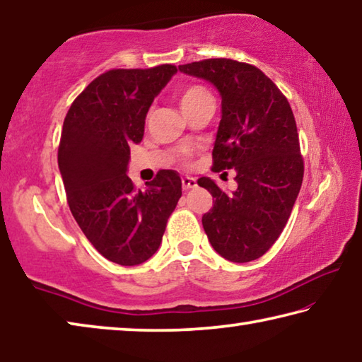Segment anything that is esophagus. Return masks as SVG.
<instances>
[{
    "label": "esophagus",
    "mask_w": 362,
    "mask_h": 362,
    "mask_svg": "<svg viewBox=\"0 0 362 362\" xmlns=\"http://www.w3.org/2000/svg\"><path fill=\"white\" fill-rule=\"evenodd\" d=\"M181 182H182V189H194V187H197V180H195V177H192V176H185L181 180Z\"/></svg>",
    "instance_id": "1"
}]
</instances>
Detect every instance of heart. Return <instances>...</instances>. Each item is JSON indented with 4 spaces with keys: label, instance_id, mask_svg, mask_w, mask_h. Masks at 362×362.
Returning a JSON list of instances; mask_svg holds the SVG:
<instances>
[{
    "label": "heart",
    "instance_id": "heart-1",
    "mask_svg": "<svg viewBox=\"0 0 362 362\" xmlns=\"http://www.w3.org/2000/svg\"><path fill=\"white\" fill-rule=\"evenodd\" d=\"M209 96H210V93L202 86H197V85L187 86L186 90L181 93V107L182 109L191 107V105L197 104L199 100H202V99L209 98Z\"/></svg>",
    "mask_w": 362,
    "mask_h": 362
}]
</instances>
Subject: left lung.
<instances>
[{"label": "left lung", "mask_w": 362, "mask_h": 362, "mask_svg": "<svg viewBox=\"0 0 362 362\" xmlns=\"http://www.w3.org/2000/svg\"><path fill=\"white\" fill-rule=\"evenodd\" d=\"M177 69L210 81L220 93L213 170H235L233 192L221 191L210 177L197 181L213 197L211 210L202 216L205 234L223 258L252 262L281 235L303 181L293 112L279 88L255 65L205 59Z\"/></svg>", "instance_id": "8db88e82"}]
</instances>
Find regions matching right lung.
<instances>
[{
    "mask_svg": "<svg viewBox=\"0 0 362 362\" xmlns=\"http://www.w3.org/2000/svg\"><path fill=\"white\" fill-rule=\"evenodd\" d=\"M176 67L114 69L88 85L65 115L57 163L70 211L110 262L136 266L158 250L181 197V177L160 170L146 191L127 176L129 146L144 136L153 98Z\"/></svg>",
    "mask_w": 362,
    "mask_h": 362,
    "instance_id": "add662e5",
    "label": "right lung"
}]
</instances>
